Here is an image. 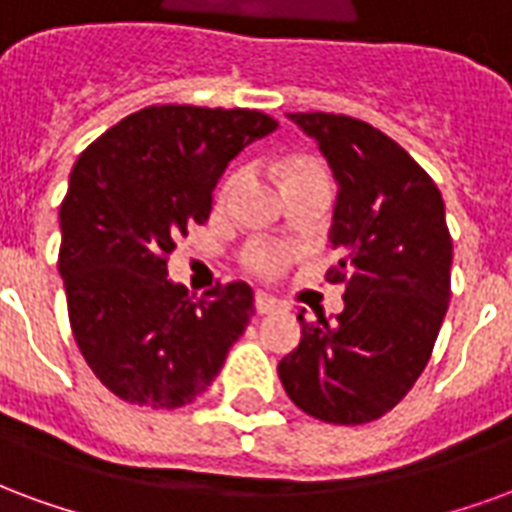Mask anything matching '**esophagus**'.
I'll list each match as a JSON object with an SVG mask.
<instances>
[{"label":"esophagus","mask_w":512,"mask_h":512,"mask_svg":"<svg viewBox=\"0 0 512 512\" xmlns=\"http://www.w3.org/2000/svg\"><path fill=\"white\" fill-rule=\"evenodd\" d=\"M278 308V300H272V297H267V294H256V311L264 316V313H272Z\"/></svg>","instance_id":"esophagus-1"}]
</instances>
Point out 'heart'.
I'll use <instances>...</instances> for the list:
<instances>
[{"label": "heart", "mask_w": 512, "mask_h": 512, "mask_svg": "<svg viewBox=\"0 0 512 512\" xmlns=\"http://www.w3.org/2000/svg\"><path fill=\"white\" fill-rule=\"evenodd\" d=\"M322 169L316 160L311 158H289L281 163L283 179H292L300 177V174H308V171ZM245 179V169H234L223 182V188H220V196L223 199H229L234 190L240 188V182ZM286 261H289V251L278 245V242H253L251 248L245 251V264H248V270H253L261 278H275V275H281L283 267H286Z\"/></svg>", "instance_id": "obj_1"}]
</instances>
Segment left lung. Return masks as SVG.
<instances>
[{
	"label": "left lung",
	"mask_w": 512,
	"mask_h": 512,
	"mask_svg": "<svg viewBox=\"0 0 512 512\" xmlns=\"http://www.w3.org/2000/svg\"><path fill=\"white\" fill-rule=\"evenodd\" d=\"M319 144L338 182L330 242L341 259L346 308L305 322L300 346L278 363L302 412L335 425L379 420L431 360L450 302L453 240L436 182L363 119L289 114Z\"/></svg>",
	"instance_id": "8db88e82"
}]
</instances>
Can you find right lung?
I'll use <instances>...</instances> for the list:
<instances>
[{"mask_svg": "<svg viewBox=\"0 0 512 512\" xmlns=\"http://www.w3.org/2000/svg\"><path fill=\"white\" fill-rule=\"evenodd\" d=\"M278 122L253 108L147 106L92 141L59 210L67 316L92 374L128 404L196 401L253 316L245 281L193 300L166 275L229 160Z\"/></svg>", "mask_w": 512, "mask_h": 512, "instance_id": "obj_1", "label": "right lung"}]
</instances>
